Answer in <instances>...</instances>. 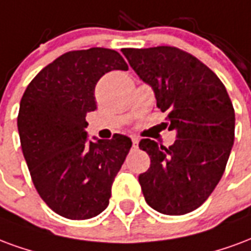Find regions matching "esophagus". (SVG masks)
Instances as JSON below:
<instances>
[{
  "instance_id": "34e87169",
  "label": "esophagus",
  "mask_w": 251,
  "mask_h": 251,
  "mask_svg": "<svg viewBox=\"0 0 251 251\" xmlns=\"http://www.w3.org/2000/svg\"><path fill=\"white\" fill-rule=\"evenodd\" d=\"M138 143H139V139L138 138H132L133 147H138Z\"/></svg>"
}]
</instances>
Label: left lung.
Masks as SVG:
<instances>
[{
	"instance_id": "1",
	"label": "left lung",
	"mask_w": 251,
	"mask_h": 251,
	"mask_svg": "<svg viewBox=\"0 0 251 251\" xmlns=\"http://www.w3.org/2000/svg\"><path fill=\"white\" fill-rule=\"evenodd\" d=\"M122 52L156 105L167 112L173 146L142 139L151 164L139 175L146 202L159 213L183 215L198 208L222 178L234 144L235 113L218 76L175 47L124 48Z\"/></svg>"
}]
</instances>
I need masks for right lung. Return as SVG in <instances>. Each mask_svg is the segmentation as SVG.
<instances>
[{"instance_id": "obj_1", "label": "right lung", "mask_w": 251, "mask_h": 251, "mask_svg": "<svg viewBox=\"0 0 251 251\" xmlns=\"http://www.w3.org/2000/svg\"><path fill=\"white\" fill-rule=\"evenodd\" d=\"M115 69L127 71L128 65L112 49L67 52L38 72L21 99L17 127L33 184L64 218L89 219L107 208L132 146L120 133L87 139L85 116L96 109L95 87Z\"/></svg>"}]
</instances>
